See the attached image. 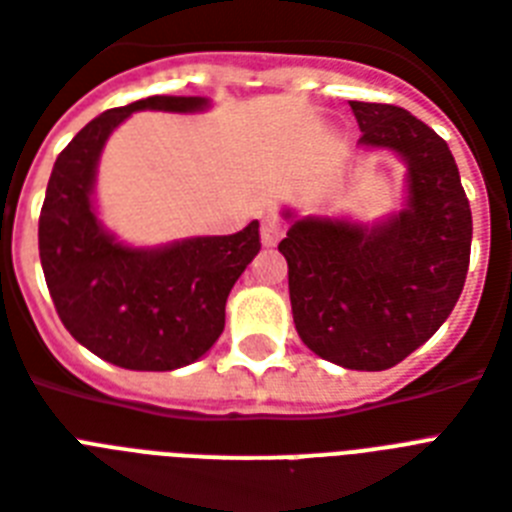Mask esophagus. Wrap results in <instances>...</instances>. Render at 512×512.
<instances>
[{
    "instance_id": "esophagus-1",
    "label": "esophagus",
    "mask_w": 512,
    "mask_h": 512,
    "mask_svg": "<svg viewBox=\"0 0 512 512\" xmlns=\"http://www.w3.org/2000/svg\"><path fill=\"white\" fill-rule=\"evenodd\" d=\"M284 233H287V223L279 215L263 217V223H260V239H263L265 247H276Z\"/></svg>"
}]
</instances>
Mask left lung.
<instances>
[{"label":"left lung","mask_w":512,"mask_h":512,"mask_svg":"<svg viewBox=\"0 0 512 512\" xmlns=\"http://www.w3.org/2000/svg\"><path fill=\"white\" fill-rule=\"evenodd\" d=\"M361 146L409 167V204L385 223L295 220L279 252L300 340L332 364L382 372L436 335L465 287L473 217L444 138L390 103L350 100Z\"/></svg>","instance_id":"8db88e82"}]
</instances>
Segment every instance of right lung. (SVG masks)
I'll list each match as a JSON object with an SVG mask.
<instances>
[{
    "mask_svg": "<svg viewBox=\"0 0 512 512\" xmlns=\"http://www.w3.org/2000/svg\"><path fill=\"white\" fill-rule=\"evenodd\" d=\"M204 98L154 95L95 116L60 151L42 215L39 257L63 327L95 356L135 372H170L207 353L225 327V300L260 252V223L162 249L114 241L92 212V180L108 135L143 108L199 111Z\"/></svg>",
    "mask_w": 512,
    "mask_h": 512,
    "instance_id": "right-lung-1",
    "label": "right lung"
}]
</instances>
